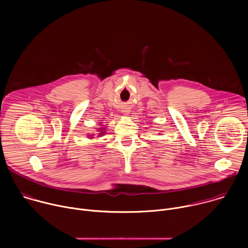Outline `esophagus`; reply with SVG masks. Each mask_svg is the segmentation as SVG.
Here are the masks:
<instances>
[{"label":"esophagus","mask_w":248,"mask_h":248,"mask_svg":"<svg viewBox=\"0 0 248 248\" xmlns=\"http://www.w3.org/2000/svg\"><path fill=\"white\" fill-rule=\"evenodd\" d=\"M125 115H127V113H125Z\"/></svg>","instance_id":"1"}]
</instances>
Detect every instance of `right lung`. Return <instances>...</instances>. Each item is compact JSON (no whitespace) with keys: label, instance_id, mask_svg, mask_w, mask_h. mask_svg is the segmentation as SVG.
I'll use <instances>...</instances> for the list:
<instances>
[{"label":"right lung","instance_id":"right-lung-1","mask_svg":"<svg viewBox=\"0 0 248 248\" xmlns=\"http://www.w3.org/2000/svg\"><path fill=\"white\" fill-rule=\"evenodd\" d=\"M104 129H105V128H104V127H101V128H99V130H100V131H101V132H100V134H99V135H103V134H104V133H105V132H104ZM91 138H92V137H91Z\"/></svg>","mask_w":248,"mask_h":248}]
</instances>
